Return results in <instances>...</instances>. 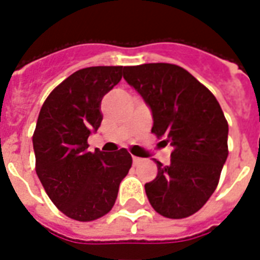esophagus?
<instances>
[{
  "mask_svg": "<svg viewBox=\"0 0 260 260\" xmlns=\"http://www.w3.org/2000/svg\"><path fill=\"white\" fill-rule=\"evenodd\" d=\"M132 160H134V165H139V163L142 162V159L138 158V156H132Z\"/></svg>",
  "mask_w": 260,
  "mask_h": 260,
  "instance_id": "34e87169",
  "label": "esophagus"
}]
</instances>
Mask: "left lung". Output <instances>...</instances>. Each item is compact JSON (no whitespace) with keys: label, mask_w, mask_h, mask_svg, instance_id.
I'll return each mask as SVG.
<instances>
[{"label":"left lung","mask_w":260,"mask_h":260,"mask_svg":"<svg viewBox=\"0 0 260 260\" xmlns=\"http://www.w3.org/2000/svg\"><path fill=\"white\" fill-rule=\"evenodd\" d=\"M154 118V132L173 146L170 163L144 185L159 214L185 218L201 209L217 187L228 156V122L216 97L189 71L170 63L124 67Z\"/></svg>","instance_id":"1"}]
</instances>
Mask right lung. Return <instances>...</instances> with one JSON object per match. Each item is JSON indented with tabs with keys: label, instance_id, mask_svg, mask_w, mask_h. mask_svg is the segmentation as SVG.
Returning a JSON list of instances; mask_svg holds the SVG:
<instances>
[{
	"label": "right lung",
	"instance_id": "add662e5",
	"mask_svg": "<svg viewBox=\"0 0 260 260\" xmlns=\"http://www.w3.org/2000/svg\"><path fill=\"white\" fill-rule=\"evenodd\" d=\"M122 73V66L75 71L51 91L39 113L32 138L36 174L55 206L77 221L105 216L132 166L125 148L87 151V138L101 125L102 98Z\"/></svg>",
	"mask_w": 260,
	"mask_h": 260
}]
</instances>
